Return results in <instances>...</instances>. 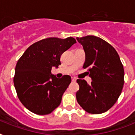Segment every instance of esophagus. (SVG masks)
<instances>
[{"label":"esophagus","mask_w":135,"mask_h":135,"mask_svg":"<svg viewBox=\"0 0 135 135\" xmlns=\"http://www.w3.org/2000/svg\"><path fill=\"white\" fill-rule=\"evenodd\" d=\"M71 79H72V81H76V80H77V79H76L75 77H72L71 78Z\"/></svg>","instance_id":"obj_1"}]
</instances>
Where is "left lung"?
Here are the masks:
<instances>
[{"instance_id":"left-lung-1","label":"left lung","mask_w":135,"mask_h":135,"mask_svg":"<svg viewBox=\"0 0 135 135\" xmlns=\"http://www.w3.org/2000/svg\"><path fill=\"white\" fill-rule=\"evenodd\" d=\"M85 54L83 68L88 69L92 81L78 79L76 98L92 114L108 111L116 103L124 84V71L118 52L109 43L95 36L77 37Z\"/></svg>"}]
</instances>
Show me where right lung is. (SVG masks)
<instances>
[{
    "label": "right lung",
    "mask_w": 135,
    "mask_h": 135,
    "mask_svg": "<svg viewBox=\"0 0 135 135\" xmlns=\"http://www.w3.org/2000/svg\"><path fill=\"white\" fill-rule=\"evenodd\" d=\"M76 40L73 37L45 38L30 45L17 61L13 78L17 97L26 108L37 115L51 113L60 105L71 77L58 79L51 73L60 56Z\"/></svg>",
    "instance_id": "add662e5"
}]
</instances>
